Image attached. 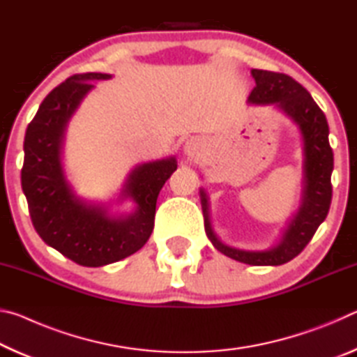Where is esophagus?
<instances>
[{
    "instance_id": "esophagus-1",
    "label": "esophagus",
    "mask_w": 357,
    "mask_h": 357,
    "mask_svg": "<svg viewBox=\"0 0 357 357\" xmlns=\"http://www.w3.org/2000/svg\"><path fill=\"white\" fill-rule=\"evenodd\" d=\"M185 153L189 154V155H195V154L198 153V144H197L195 142L187 143V146H185Z\"/></svg>"
}]
</instances>
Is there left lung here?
Wrapping results in <instances>:
<instances>
[{
	"instance_id": "obj_1",
	"label": "left lung",
	"mask_w": 357,
	"mask_h": 357,
	"mask_svg": "<svg viewBox=\"0 0 357 357\" xmlns=\"http://www.w3.org/2000/svg\"><path fill=\"white\" fill-rule=\"evenodd\" d=\"M252 75L257 83L249 96L252 104H275L298 123L304 137L305 178L301 209L289 223L280 245L268 252H245L228 247L217 239L209 223L206 195L202 190L204 229L211 243L223 255L252 266H279L305 249L329 213L334 153L329 144V126L324 113L302 84L279 72L252 69Z\"/></svg>"
}]
</instances>
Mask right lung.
<instances>
[{"mask_svg":"<svg viewBox=\"0 0 357 357\" xmlns=\"http://www.w3.org/2000/svg\"><path fill=\"white\" fill-rule=\"evenodd\" d=\"M110 75L75 74L53 89L28 124L22 189L31 222L45 244L72 261L98 268L119 261L146 244L154 228L155 202L165 181L176 170V160H157L137 167L124 193L134 198L138 211L128 219H112L104 209L83 203L72 193L59 164L64 129L89 89L91 80Z\"/></svg>","mask_w":357,"mask_h":357,"instance_id":"1","label":"right lung"}]
</instances>
